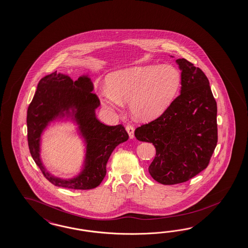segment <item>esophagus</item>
<instances>
[{
    "label": "esophagus",
    "mask_w": 248,
    "mask_h": 248,
    "mask_svg": "<svg viewBox=\"0 0 248 248\" xmlns=\"http://www.w3.org/2000/svg\"><path fill=\"white\" fill-rule=\"evenodd\" d=\"M125 130H126L127 133L129 134L130 138L133 139L134 138V128L132 125H127L125 127Z\"/></svg>",
    "instance_id": "obj_1"
}]
</instances>
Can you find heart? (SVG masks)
Wrapping results in <instances>:
<instances>
[{"mask_svg": "<svg viewBox=\"0 0 248 248\" xmlns=\"http://www.w3.org/2000/svg\"><path fill=\"white\" fill-rule=\"evenodd\" d=\"M180 82V73L172 65L127 68L109 76L108 85L101 90V103L109 111H118L129 101L133 117L149 121L173 101Z\"/></svg>", "mask_w": 248, "mask_h": 248, "instance_id": "b5f03b06", "label": "heart"}]
</instances>
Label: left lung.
Wrapping results in <instances>:
<instances>
[{"instance_id":"8db88e82","label":"left lung","mask_w":248,"mask_h":248,"mask_svg":"<svg viewBox=\"0 0 248 248\" xmlns=\"http://www.w3.org/2000/svg\"><path fill=\"white\" fill-rule=\"evenodd\" d=\"M175 62L181 71L179 96L156 120L134 132L138 140L156 148L149 172L162 185L184 183L205 169L217 141V103L209 79L187 60Z\"/></svg>"}]
</instances>
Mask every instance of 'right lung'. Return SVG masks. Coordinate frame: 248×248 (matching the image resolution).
<instances>
[{"mask_svg":"<svg viewBox=\"0 0 248 248\" xmlns=\"http://www.w3.org/2000/svg\"><path fill=\"white\" fill-rule=\"evenodd\" d=\"M94 86L88 73L73 80L63 73H51L37 85L28 108V141L31 156L46 178L53 185L69 189L97 187L107 173V163L116 146L129 139L122 124L109 126L96 116L99 99L92 93ZM55 121H72L85 144V158L80 173L71 179L50 173L41 158L44 131Z\"/></svg>","mask_w":248,"mask_h":248,"instance_id":"add662e5","label":"right lung"}]
</instances>
